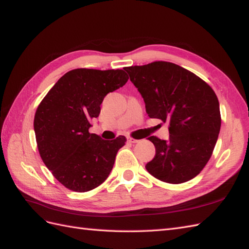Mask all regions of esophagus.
Returning <instances> with one entry per match:
<instances>
[{
    "mask_svg": "<svg viewBox=\"0 0 249 249\" xmlns=\"http://www.w3.org/2000/svg\"><path fill=\"white\" fill-rule=\"evenodd\" d=\"M127 141H128V142H130V143H138V142H139L140 140H138V139H135V138H131V137H128V138H127Z\"/></svg>",
    "mask_w": 249,
    "mask_h": 249,
    "instance_id": "1",
    "label": "esophagus"
}]
</instances>
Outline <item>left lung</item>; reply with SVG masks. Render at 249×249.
I'll return each mask as SVG.
<instances>
[{"label":"left lung","mask_w":249,"mask_h":249,"mask_svg":"<svg viewBox=\"0 0 249 249\" xmlns=\"http://www.w3.org/2000/svg\"><path fill=\"white\" fill-rule=\"evenodd\" d=\"M130 81L145 103L146 113L169 124V140L149 138L155 156L145 165L162 182L181 184L197 177L212 156L221 118L213 89L174 63L157 61L129 66Z\"/></svg>","instance_id":"obj_1"}]
</instances>
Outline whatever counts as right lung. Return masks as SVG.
Returning a JSON list of instances; mask_svg holds the SVG:
<instances>
[{"label": "right lung", "mask_w": 249, "mask_h": 249, "mask_svg": "<svg viewBox=\"0 0 249 249\" xmlns=\"http://www.w3.org/2000/svg\"><path fill=\"white\" fill-rule=\"evenodd\" d=\"M127 80L122 70L77 68L62 76L38 105L34 118L37 147L63 186L86 193L108 178L126 138L104 140L89 134V121L99 115L106 95Z\"/></svg>", "instance_id": "1"}]
</instances>
